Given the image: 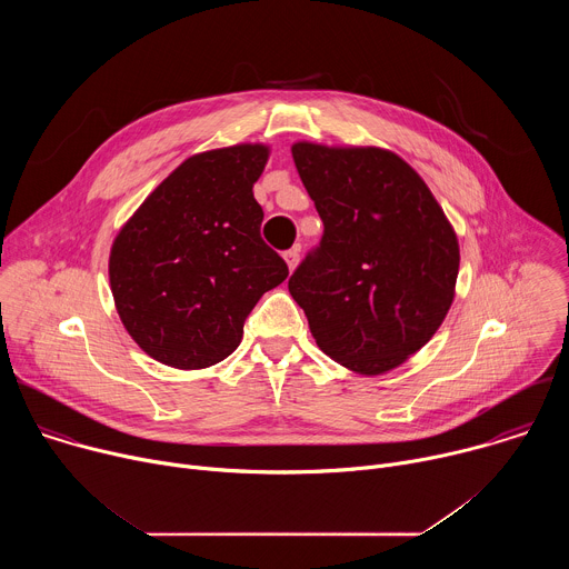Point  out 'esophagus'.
Listing matches in <instances>:
<instances>
[{"instance_id":"obj_1","label":"esophagus","mask_w":569,"mask_h":569,"mask_svg":"<svg viewBox=\"0 0 569 569\" xmlns=\"http://www.w3.org/2000/svg\"><path fill=\"white\" fill-rule=\"evenodd\" d=\"M283 259H286V263H288V270L292 272V270L297 268V263H299V248H292V250L283 252Z\"/></svg>"}]
</instances>
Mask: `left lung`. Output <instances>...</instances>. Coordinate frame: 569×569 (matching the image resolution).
<instances>
[{"mask_svg": "<svg viewBox=\"0 0 569 569\" xmlns=\"http://www.w3.org/2000/svg\"><path fill=\"white\" fill-rule=\"evenodd\" d=\"M292 159L323 236L288 290L323 353L360 376L387 373L432 340L452 306L455 227L387 148L295 141Z\"/></svg>", "mask_w": 569, "mask_h": 569, "instance_id": "left-lung-1", "label": "left lung"}]
</instances>
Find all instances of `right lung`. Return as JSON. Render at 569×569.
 Returning a JSON list of instances; mask_svg holds the SVG:
<instances>
[{"label":"right lung","mask_w":569,"mask_h":569,"mask_svg":"<svg viewBox=\"0 0 569 569\" xmlns=\"http://www.w3.org/2000/svg\"><path fill=\"white\" fill-rule=\"evenodd\" d=\"M268 157L266 143L191 154L114 236V306L152 360L184 371L224 360L257 301L286 281V261L261 238L252 191Z\"/></svg>","instance_id":"add662e5"}]
</instances>
